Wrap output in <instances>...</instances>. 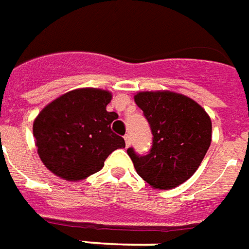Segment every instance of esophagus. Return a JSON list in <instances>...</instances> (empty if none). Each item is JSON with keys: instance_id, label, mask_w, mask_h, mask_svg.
<instances>
[{"instance_id": "1", "label": "esophagus", "mask_w": 249, "mask_h": 249, "mask_svg": "<svg viewBox=\"0 0 249 249\" xmlns=\"http://www.w3.org/2000/svg\"><path fill=\"white\" fill-rule=\"evenodd\" d=\"M124 140H125V144H126V147H129V146H130V136H129V134H125Z\"/></svg>"}]
</instances>
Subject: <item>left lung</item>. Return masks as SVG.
<instances>
[{
    "mask_svg": "<svg viewBox=\"0 0 249 249\" xmlns=\"http://www.w3.org/2000/svg\"><path fill=\"white\" fill-rule=\"evenodd\" d=\"M152 133L146 155L129 147L137 173L155 189L187 181L199 168L212 140V123L193 99L172 91H143L134 97Z\"/></svg>",
    "mask_w": 249,
    "mask_h": 249,
    "instance_id": "obj_1",
    "label": "left lung"
}]
</instances>
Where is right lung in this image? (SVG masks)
<instances>
[{
  "label": "right lung",
  "mask_w": 249,
  "mask_h": 249,
  "mask_svg": "<svg viewBox=\"0 0 249 249\" xmlns=\"http://www.w3.org/2000/svg\"><path fill=\"white\" fill-rule=\"evenodd\" d=\"M112 95L99 89H77L45 107L33 123V136L42 163L68 181L97 173L117 148L123 137L111 129L116 112L106 107Z\"/></svg>",
  "instance_id": "add662e5"
}]
</instances>
